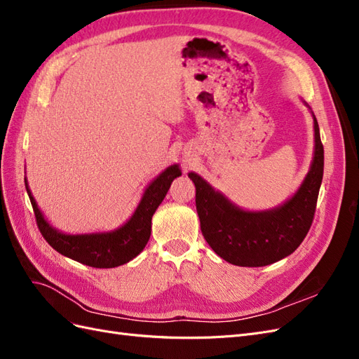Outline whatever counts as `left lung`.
I'll list each match as a JSON object with an SVG mask.
<instances>
[{"instance_id":"left-lung-1","label":"left lung","mask_w":359,"mask_h":359,"mask_svg":"<svg viewBox=\"0 0 359 359\" xmlns=\"http://www.w3.org/2000/svg\"><path fill=\"white\" fill-rule=\"evenodd\" d=\"M314 123V156L301 187L283 205L266 211H244L198 173L189 178L196 187V210L206 243L226 262L238 266H265L292 255L313 223L323 177V145Z\"/></svg>"}]
</instances>
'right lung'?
<instances>
[{"label":"right lung","mask_w":359,"mask_h":359,"mask_svg":"<svg viewBox=\"0 0 359 359\" xmlns=\"http://www.w3.org/2000/svg\"><path fill=\"white\" fill-rule=\"evenodd\" d=\"M180 175L181 170L178 165L163 170L147 187L136 211L121 227L111 232L82 235H67L52 227L32 198L27 178L25 187L32 210H34L39 231L52 248L83 265L93 268H115L130 262L145 248L151 235V219L161 201L165 199L172 181Z\"/></svg>","instance_id":"1"}]
</instances>
